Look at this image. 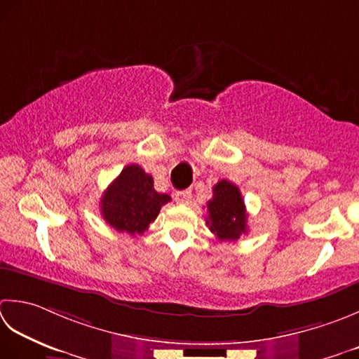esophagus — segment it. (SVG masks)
<instances>
[{"label": "esophagus", "mask_w": 359, "mask_h": 359, "mask_svg": "<svg viewBox=\"0 0 359 359\" xmlns=\"http://www.w3.org/2000/svg\"><path fill=\"white\" fill-rule=\"evenodd\" d=\"M191 191L189 189H184V191H177L175 193V202L177 203H184V205H188L191 202Z\"/></svg>", "instance_id": "esophagus-1"}]
</instances>
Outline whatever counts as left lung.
I'll use <instances>...</instances> for the list:
<instances>
[{
	"label": "left lung",
	"instance_id": "8db88e82",
	"mask_svg": "<svg viewBox=\"0 0 359 359\" xmlns=\"http://www.w3.org/2000/svg\"><path fill=\"white\" fill-rule=\"evenodd\" d=\"M207 226L219 241H236L248 233V213L241 191L229 180L213 187V198L207 202Z\"/></svg>",
	"mask_w": 359,
	"mask_h": 359
}]
</instances>
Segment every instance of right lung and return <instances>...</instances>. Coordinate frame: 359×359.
I'll list each match as a JSON object with an SVG mask.
<instances>
[{
	"instance_id": "right-lung-1",
	"label": "right lung",
	"mask_w": 359,
	"mask_h": 359,
	"mask_svg": "<svg viewBox=\"0 0 359 359\" xmlns=\"http://www.w3.org/2000/svg\"><path fill=\"white\" fill-rule=\"evenodd\" d=\"M170 201V194L154 189L152 175L146 174L142 166L129 165L104 191L101 215L110 227L135 236L147 230L160 208Z\"/></svg>"
}]
</instances>
